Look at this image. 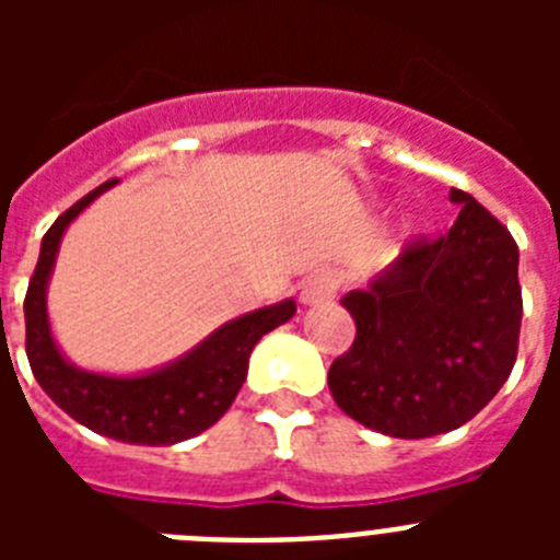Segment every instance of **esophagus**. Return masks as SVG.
<instances>
[{"instance_id":"obj_1","label":"esophagus","mask_w":560,"mask_h":560,"mask_svg":"<svg viewBox=\"0 0 560 560\" xmlns=\"http://www.w3.org/2000/svg\"><path fill=\"white\" fill-rule=\"evenodd\" d=\"M336 289H339V280H336L334 271L323 269V271H314V275L308 277L303 283V303L314 305V303H325V300H330V296L336 294Z\"/></svg>"}]
</instances>
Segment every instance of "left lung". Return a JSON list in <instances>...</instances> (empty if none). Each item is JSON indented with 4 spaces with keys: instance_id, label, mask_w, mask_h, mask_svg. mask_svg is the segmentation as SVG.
<instances>
[{
    "instance_id": "obj_1",
    "label": "left lung",
    "mask_w": 560,
    "mask_h": 560,
    "mask_svg": "<svg viewBox=\"0 0 560 560\" xmlns=\"http://www.w3.org/2000/svg\"><path fill=\"white\" fill-rule=\"evenodd\" d=\"M443 235L412 237L368 291L341 303L355 319L328 387L345 415L389 438L463 427L499 393L518 353V246L474 196Z\"/></svg>"
}]
</instances>
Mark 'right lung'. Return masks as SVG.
I'll return each mask as SVG.
<instances>
[{
  "instance_id": "right-lung-1",
  "label": "right lung",
  "mask_w": 560,
  "mask_h": 560,
  "mask_svg": "<svg viewBox=\"0 0 560 560\" xmlns=\"http://www.w3.org/2000/svg\"><path fill=\"white\" fill-rule=\"evenodd\" d=\"M114 182L86 192L44 235L42 255L24 294V348L42 389L69 418L120 443L173 446L210 429L232 407L246 378L252 348L260 336L289 323L296 305L285 300L226 323L185 359L140 378H112L72 368L49 336L44 291L67 224Z\"/></svg>"
}]
</instances>
